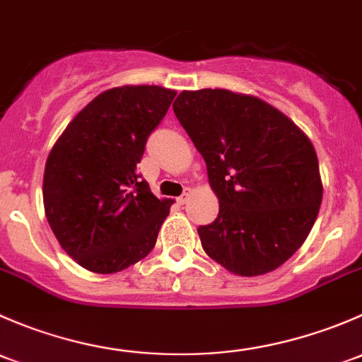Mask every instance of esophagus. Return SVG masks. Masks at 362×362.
<instances>
[{"mask_svg":"<svg viewBox=\"0 0 362 362\" xmlns=\"http://www.w3.org/2000/svg\"><path fill=\"white\" fill-rule=\"evenodd\" d=\"M189 193H192V189H189V188H186V189H185V193H182V195L180 197V199H177V202H180L181 206H185V204L188 202V199H189Z\"/></svg>","mask_w":362,"mask_h":362,"instance_id":"1","label":"esophagus"}]
</instances>
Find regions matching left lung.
<instances>
[{
  "instance_id": "obj_1",
  "label": "left lung",
  "mask_w": 362,
  "mask_h": 362,
  "mask_svg": "<svg viewBox=\"0 0 362 362\" xmlns=\"http://www.w3.org/2000/svg\"><path fill=\"white\" fill-rule=\"evenodd\" d=\"M173 107L219 200L218 218L199 228L209 258L242 277L288 262L322 202L310 139L272 104L225 88L182 90Z\"/></svg>"
}]
</instances>
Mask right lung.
<instances>
[{
	"instance_id": "add662e5",
	"label": "right lung",
	"mask_w": 362,
	"mask_h": 362,
	"mask_svg": "<svg viewBox=\"0 0 362 362\" xmlns=\"http://www.w3.org/2000/svg\"><path fill=\"white\" fill-rule=\"evenodd\" d=\"M174 98L176 90L156 85L104 90L52 148L43 176L45 214L80 267L117 274L155 247L174 200L156 199L137 163Z\"/></svg>"
}]
</instances>
